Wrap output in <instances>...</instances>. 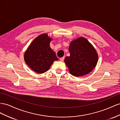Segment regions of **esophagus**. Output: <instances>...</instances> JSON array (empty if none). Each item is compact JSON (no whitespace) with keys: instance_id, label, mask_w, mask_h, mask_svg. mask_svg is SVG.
<instances>
[{"instance_id":"esophagus-1","label":"esophagus","mask_w":120,"mask_h":120,"mask_svg":"<svg viewBox=\"0 0 120 120\" xmlns=\"http://www.w3.org/2000/svg\"><path fill=\"white\" fill-rule=\"evenodd\" d=\"M64 60V57H62L60 59V60L61 61V62H63Z\"/></svg>"}]
</instances>
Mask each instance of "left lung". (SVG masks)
<instances>
[{
	"instance_id": "obj_1",
	"label": "left lung",
	"mask_w": 120,
	"mask_h": 120,
	"mask_svg": "<svg viewBox=\"0 0 120 120\" xmlns=\"http://www.w3.org/2000/svg\"><path fill=\"white\" fill-rule=\"evenodd\" d=\"M70 56H66L64 62L69 71L74 76L86 75L93 70L98 61L96 50L83 37L78 38L71 42L69 47Z\"/></svg>"
}]
</instances>
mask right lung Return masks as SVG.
Masks as SVG:
<instances>
[{"label": "right lung", "mask_w": 120, "mask_h": 120, "mask_svg": "<svg viewBox=\"0 0 120 120\" xmlns=\"http://www.w3.org/2000/svg\"><path fill=\"white\" fill-rule=\"evenodd\" d=\"M52 40L48 34H41L32 41L24 54L26 63L36 73L46 72L54 61L58 60L50 46Z\"/></svg>", "instance_id": "right-lung-1"}]
</instances>
